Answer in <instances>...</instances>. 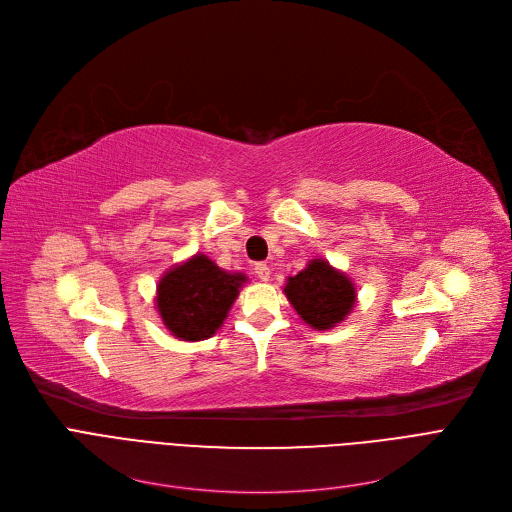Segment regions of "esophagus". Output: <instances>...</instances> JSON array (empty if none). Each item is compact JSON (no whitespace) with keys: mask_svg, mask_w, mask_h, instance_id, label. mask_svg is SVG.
<instances>
[{"mask_svg":"<svg viewBox=\"0 0 512 512\" xmlns=\"http://www.w3.org/2000/svg\"><path fill=\"white\" fill-rule=\"evenodd\" d=\"M255 276H257L261 282H267V280H270V267H267L265 263H257V265H255Z\"/></svg>","mask_w":512,"mask_h":512,"instance_id":"esophagus-1","label":"esophagus"}]
</instances>
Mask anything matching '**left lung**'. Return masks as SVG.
<instances>
[{"mask_svg":"<svg viewBox=\"0 0 512 512\" xmlns=\"http://www.w3.org/2000/svg\"><path fill=\"white\" fill-rule=\"evenodd\" d=\"M286 297L305 324L315 330H330L351 313L355 286L324 259H313L303 272L286 282Z\"/></svg>","mask_w":512,"mask_h":512,"instance_id":"1","label":"left lung"}]
</instances>
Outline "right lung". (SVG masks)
<instances>
[{
  "instance_id": "add662e5",
  "label": "right lung",
  "mask_w": 512,
  "mask_h": 512,
  "mask_svg": "<svg viewBox=\"0 0 512 512\" xmlns=\"http://www.w3.org/2000/svg\"><path fill=\"white\" fill-rule=\"evenodd\" d=\"M242 282V274H228L205 255H195L159 280V315L176 338L205 340L224 324Z\"/></svg>"
}]
</instances>
